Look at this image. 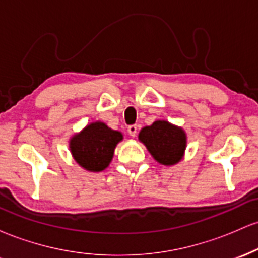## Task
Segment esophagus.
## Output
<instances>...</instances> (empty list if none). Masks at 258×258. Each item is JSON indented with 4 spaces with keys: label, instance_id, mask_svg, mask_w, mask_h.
<instances>
[{
    "label": "esophagus",
    "instance_id": "1",
    "mask_svg": "<svg viewBox=\"0 0 258 258\" xmlns=\"http://www.w3.org/2000/svg\"><path fill=\"white\" fill-rule=\"evenodd\" d=\"M127 131H128L130 136H131V137H135V136L137 135V125H131V126H128V128H127Z\"/></svg>",
    "mask_w": 258,
    "mask_h": 258
}]
</instances>
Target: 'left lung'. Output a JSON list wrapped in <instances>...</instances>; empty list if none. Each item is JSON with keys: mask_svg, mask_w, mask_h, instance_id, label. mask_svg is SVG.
Wrapping results in <instances>:
<instances>
[{"mask_svg": "<svg viewBox=\"0 0 258 258\" xmlns=\"http://www.w3.org/2000/svg\"><path fill=\"white\" fill-rule=\"evenodd\" d=\"M138 138L153 158L161 165L171 166L179 162L184 155L185 132L167 121L158 120L153 125L143 127Z\"/></svg>", "mask_w": 258, "mask_h": 258, "instance_id": "left-lung-1", "label": "left lung"}]
</instances>
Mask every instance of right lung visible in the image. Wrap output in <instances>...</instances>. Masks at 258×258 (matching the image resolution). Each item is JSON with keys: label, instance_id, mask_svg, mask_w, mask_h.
<instances>
[{"label": "right lung", "instance_id": "obj_1", "mask_svg": "<svg viewBox=\"0 0 258 258\" xmlns=\"http://www.w3.org/2000/svg\"><path fill=\"white\" fill-rule=\"evenodd\" d=\"M123 136L104 122H92L70 139V152L78 164L90 172H100L110 164L114 150Z\"/></svg>", "mask_w": 258, "mask_h": 258}]
</instances>
